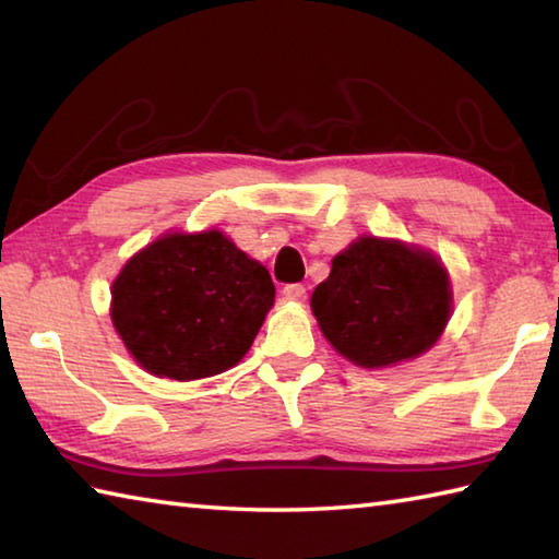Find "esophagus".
I'll list each match as a JSON object with an SVG mask.
<instances>
[{"label":"esophagus","instance_id":"obj_1","mask_svg":"<svg viewBox=\"0 0 559 559\" xmlns=\"http://www.w3.org/2000/svg\"><path fill=\"white\" fill-rule=\"evenodd\" d=\"M282 294H284V299H289V301H304L306 287L304 284H287V287L282 289Z\"/></svg>","mask_w":559,"mask_h":559}]
</instances>
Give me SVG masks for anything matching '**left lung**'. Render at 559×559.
<instances>
[{
	"label": "left lung",
	"instance_id": "1",
	"mask_svg": "<svg viewBox=\"0 0 559 559\" xmlns=\"http://www.w3.org/2000/svg\"><path fill=\"white\" fill-rule=\"evenodd\" d=\"M311 309L328 343L364 369L415 359L451 318V284L429 250L361 236L333 258Z\"/></svg>",
	"mask_w": 559,
	"mask_h": 559
}]
</instances>
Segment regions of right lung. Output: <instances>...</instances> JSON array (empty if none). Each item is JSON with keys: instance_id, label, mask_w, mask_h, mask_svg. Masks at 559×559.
<instances>
[{"instance_id": "add662e5", "label": "right lung", "mask_w": 559, "mask_h": 559, "mask_svg": "<svg viewBox=\"0 0 559 559\" xmlns=\"http://www.w3.org/2000/svg\"><path fill=\"white\" fill-rule=\"evenodd\" d=\"M110 318L134 361L195 381L231 369L275 304L270 272L222 231L164 234L112 282Z\"/></svg>"}]
</instances>
